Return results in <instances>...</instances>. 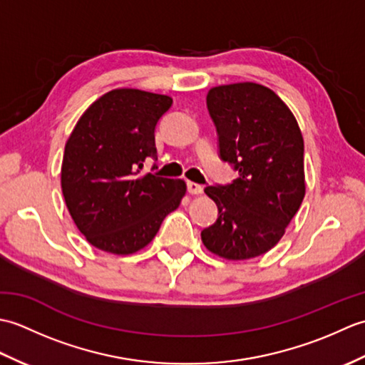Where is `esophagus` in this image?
<instances>
[{"label": "esophagus", "mask_w": 365, "mask_h": 365, "mask_svg": "<svg viewBox=\"0 0 365 365\" xmlns=\"http://www.w3.org/2000/svg\"><path fill=\"white\" fill-rule=\"evenodd\" d=\"M187 190L190 195H200V192L204 191V187L199 183H195V182H187Z\"/></svg>", "instance_id": "obj_1"}]
</instances>
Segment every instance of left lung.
Returning a JSON list of instances; mask_svg holds the SVG:
<instances>
[{
	"instance_id": "8db88e82",
	"label": "left lung",
	"mask_w": 365,
	"mask_h": 365,
	"mask_svg": "<svg viewBox=\"0 0 365 365\" xmlns=\"http://www.w3.org/2000/svg\"><path fill=\"white\" fill-rule=\"evenodd\" d=\"M220 158L238 173L232 183L204 191L218 220L200 232L210 252L246 260L277 245L306 195L304 141L293 113L273 91L235 83L208 91Z\"/></svg>"
}]
</instances>
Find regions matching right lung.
I'll list each match as a JSON object with an SVG mask.
<instances>
[{"instance_id": "1", "label": "right lung", "mask_w": 365, "mask_h": 365, "mask_svg": "<svg viewBox=\"0 0 365 365\" xmlns=\"http://www.w3.org/2000/svg\"><path fill=\"white\" fill-rule=\"evenodd\" d=\"M170 106L168 96L114 89L84 111L68 136L61 188L76 227L98 250H143L180 205L183 180L141 175L144 161L157 160L155 127Z\"/></svg>"}]
</instances>
